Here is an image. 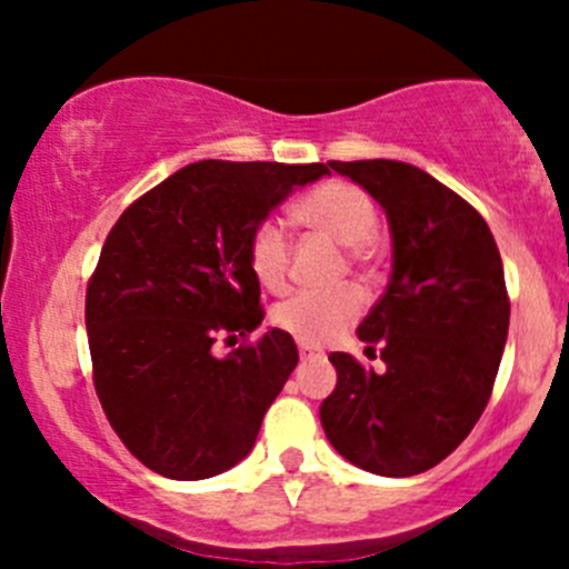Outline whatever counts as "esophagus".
Instances as JSON below:
<instances>
[{"mask_svg":"<svg viewBox=\"0 0 569 569\" xmlns=\"http://www.w3.org/2000/svg\"><path fill=\"white\" fill-rule=\"evenodd\" d=\"M299 353L301 359H316V356H321V350L313 345H299Z\"/></svg>","mask_w":569,"mask_h":569,"instance_id":"esophagus-1","label":"esophagus"}]
</instances>
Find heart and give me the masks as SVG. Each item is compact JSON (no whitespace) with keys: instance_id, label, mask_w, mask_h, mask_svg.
I'll use <instances>...</instances> for the list:
<instances>
[{"instance_id":"b5f03b06","label":"heart","mask_w":569,"mask_h":569,"mask_svg":"<svg viewBox=\"0 0 569 569\" xmlns=\"http://www.w3.org/2000/svg\"><path fill=\"white\" fill-rule=\"evenodd\" d=\"M296 219L328 236L341 248H353V259L365 261L370 253V239L379 224L373 199L350 182H325L308 190L296 202ZM248 268L264 290L288 288L290 241L284 228L276 222H261L250 233ZM365 310V296L353 284L333 290H305L279 301L270 313L273 325L293 336L301 345H325L345 333Z\"/></svg>"}]
</instances>
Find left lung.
I'll use <instances>...</instances> for the list:
<instances>
[{
	"label": "left lung",
	"instance_id": "1",
	"mask_svg": "<svg viewBox=\"0 0 569 569\" xmlns=\"http://www.w3.org/2000/svg\"><path fill=\"white\" fill-rule=\"evenodd\" d=\"M381 204L393 239L387 290L359 325L385 370L330 353L336 390L319 419L350 465L416 476L453 453L485 413L510 301L490 228L433 176L393 159L328 162Z\"/></svg>",
	"mask_w": 569,
	"mask_h": 569
}]
</instances>
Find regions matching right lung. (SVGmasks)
<instances>
[{"label":"right lung","instance_id":"obj_1","mask_svg":"<svg viewBox=\"0 0 569 569\" xmlns=\"http://www.w3.org/2000/svg\"><path fill=\"white\" fill-rule=\"evenodd\" d=\"M321 176L325 164L204 159L136 199L104 239L84 299L93 385L116 436L164 479L239 465L299 365L279 328L222 359L213 341L261 325L250 233Z\"/></svg>","mask_w":569,"mask_h":569}]
</instances>
